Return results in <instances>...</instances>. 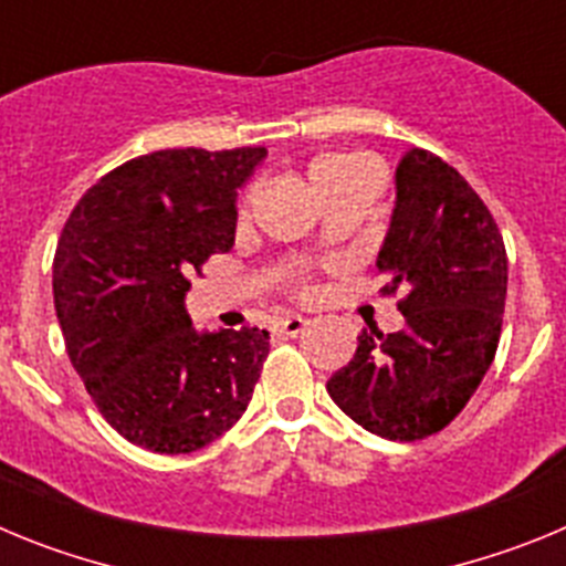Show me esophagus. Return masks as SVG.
<instances>
[{
  "mask_svg": "<svg viewBox=\"0 0 566 566\" xmlns=\"http://www.w3.org/2000/svg\"><path fill=\"white\" fill-rule=\"evenodd\" d=\"M308 319L306 317H297V314H292V317H283L274 323V332L280 334V337H297V334L306 332Z\"/></svg>",
  "mask_w": 566,
  "mask_h": 566,
  "instance_id": "esophagus-1",
  "label": "esophagus"
}]
</instances>
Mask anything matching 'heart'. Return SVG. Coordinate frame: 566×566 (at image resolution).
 <instances>
[{
	"instance_id": "b5f03b06",
	"label": "heart",
	"mask_w": 566,
	"mask_h": 566,
	"mask_svg": "<svg viewBox=\"0 0 566 566\" xmlns=\"http://www.w3.org/2000/svg\"><path fill=\"white\" fill-rule=\"evenodd\" d=\"M345 181H374V172L368 169V164L357 155H345V153H326L317 155L312 164H308V187H312L314 195L326 192V189L337 187V184ZM249 207V195L240 201V212ZM294 292L306 294L308 292V280L306 274H297L294 277Z\"/></svg>"
}]
</instances>
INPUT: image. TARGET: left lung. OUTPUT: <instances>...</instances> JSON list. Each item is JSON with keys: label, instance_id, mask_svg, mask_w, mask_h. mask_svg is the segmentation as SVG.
Returning a JSON list of instances; mask_svg holds the SVG:
<instances>
[{"label": "left lung", "instance_id": "left-lung-1", "mask_svg": "<svg viewBox=\"0 0 566 566\" xmlns=\"http://www.w3.org/2000/svg\"><path fill=\"white\" fill-rule=\"evenodd\" d=\"M377 266L391 277L379 292H405V326L359 334L354 359L326 388L365 431L417 442L462 413L496 357L507 252L462 175L411 149L397 167V207Z\"/></svg>", "mask_w": 566, "mask_h": 566}]
</instances>
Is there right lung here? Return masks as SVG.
<instances>
[{
  "label": "right lung",
  "mask_w": 566,
  "mask_h": 566,
  "mask_svg": "<svg viewBox=\"0 0 566 566\" xmlns=\"http://www.w3.org/2000/svg\"><path fill=\"white\" fill-rule=\"evenodd\" d=\"M263 147L158 149L96 181L53 258V303L70 363L102 417L153 453H192L252 399L269 332L198 334L189 277L234 243V195Z\"/></svg>",
  "instance_id": "add662e5"
}]
</instances>
